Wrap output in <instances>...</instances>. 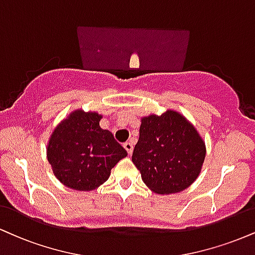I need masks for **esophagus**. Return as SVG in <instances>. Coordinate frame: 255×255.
<instances>
[{"instance_id":"34e87169","label":"esophagus","mask_w":255,"mask_h":255,"mask_svg":"<svg viewBox=\"0 0 255 255\" xmlns=\"http://www.w3.org/2000/svg\"><path fill=\"white\" fill-rule=\"evenodd\" d=\"M124 147H125V149L127 151V153L129 155L131 154V153H133V143H131L130 141H127V142H125Z\"/></svg>"}]
</instances>
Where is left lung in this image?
<instances>
[{
  "mask_svg": "<svg viewBox=\"0 0 255 255\" xmlns=\"http://www.w3.org/2000/svg\"><path fill=\"white\" fill-rule=\"evenodd\" d=\"M207 147L195 126L173 109L141 118L131 161L142 182L158 195L188 189L202 171Z\"/></svg>",
  "mask_w": 255,
  "mask_h": 255,
  "instance_id": "1",
  "label": "left lung"
}]
</instances>
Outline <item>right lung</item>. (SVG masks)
I'll use <instances>...</instances> for the list:
<instances>
[{"label": "right lung", "instance_id": "add662e5", "mask_svg": "<svg viewBox=\"0 0 255 255\" xmlns=\"http://www.w3.org/2000/svg\"><path fill=\"white\" fill-rule=\"evenodd\" d=\"M97 112L75 109L52 131L46 154L54 176L77 191H93L108 180L110 171L127 157L112 131L102 129Z\"/></svg>", "mask_w": 255, "mask_h": 255}]
</instances>
